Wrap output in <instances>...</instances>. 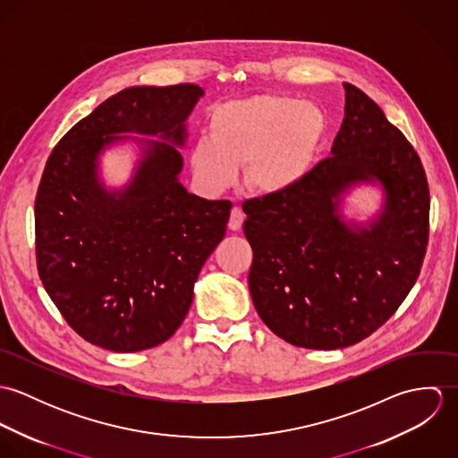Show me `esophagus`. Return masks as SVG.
<instances>
[{
	"mask_svg": "<svg viewBox=\"0 0 458 458\" xmlns=\"http://www.w3.org/2000/svg\"><path fill=\"white\" fill-rule=\"evenodd\" d=\"M243 220H245V213L242 211L240 206H234L231 209V216H229V229L231 231H240L242 225H243Z\"/></svg>",
	"mask_w": 458,
	"mask_h": 458,
	"instance_id": "esophagus-1",
	"label": "esophagus"
}]
</instances>
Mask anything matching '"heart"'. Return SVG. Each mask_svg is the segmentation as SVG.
<instances>
[{
    "label": "heart",
    "mask_w": 458,
    "mask_h": 458,
    "mask_svg": "<svg viewBox=\"0 0 458 458\" xmlns=\"http://www.w3.org/2000/svg\"><path fill=\"white\" fill-rule=\"evenodd\" d=\"M325 131L323 111L296 97L231 100L213 109L209 137L192 144L191 165L197 182L213 192L231 187L243 164L250 191L284 194L310 173Z\"/></svg>",
    "instance_id": "heart-1"
}]
</instances>
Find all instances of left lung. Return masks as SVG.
Here are the masks:
<instances>
[{"label": "left lung", "mask_w": 458, "mask_h": 458, "mask_svg": "<svg viewBox=\"0 0 458 458\" xmlns=\"http://www.w3.org/2000/svg\"><path fill=\"white\" fill-rule=\"evenodd\" d=\"M345 118L331 157L284 194L243 202L254 250L249 287L264 325L305 349H342L383 327L412 289L428 245L421 160L381 107L344 82ZM376 179L386 209L369 230L337 215L339 194Z\"/></svg>", "instance_id": "obj_1"}]
</instances>
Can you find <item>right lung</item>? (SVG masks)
<instances>
[{"instance_id": "right-lung-1", "label": "right lung", "mask_w": 458, "mask_h": 458, "mask_svg": "<svg viewBox=\"0 0 458 458\" xmlns=\"http://www.w3.org/2000/svg\"><path fill=\"white\" fill-rule=\"evenodd\" d=\"M197 84L133 86L75 123L47 158L35 199L40 280L68 327L114 352L155 347L183 323L202 264L222 242L231 200L189 194L173 145L150 141L131 185L107 193L98 153L135 131L182 146ZM142 143V142H141Z\"/></svg>"}]
</instances>
